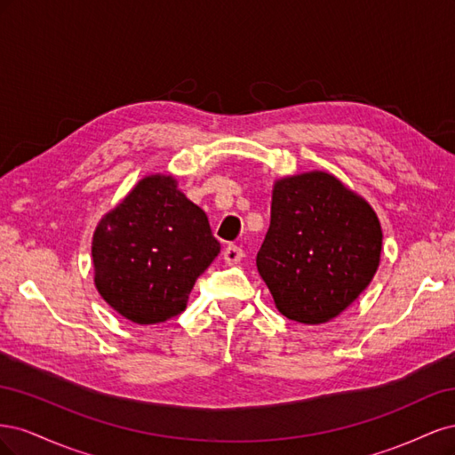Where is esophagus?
Listing matches in <instances>:
<instances>
[{
	"mask_svg": "<svg viewBox=\"0 0 455 455\" xmlns=\"http://www.w3.org/2000/svg\"><path fill=\"white\" fill-rule=\"evenodd\" d=\"M243 256H244V252H243L241 246H237V244H229L228 249L224 251V259H226V264H229V266L239 264Z\"/></svg>",
	"mask_w": 455,
	"mask_h": 455,
	"instance_id": "obj_1",
	"label": "esophagus"
}]
</instances>
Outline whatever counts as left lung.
<instances>
[{"instance_id":"obj_1","label":"left lung","mask_w":455,"mask_h":455,"mask_svg":"<svg viewBox=\"0 0 455 455\" xmlns=\"http://www.w3.org/2000/svg\"><path fill=\"white\" fill-rule=\"evenodd\" d=\"M381 241L379 218L364 197L334 174L301 172L273 184L256 266L286 319L324 324L374 279Z\"/></svg>"}]
</instances>
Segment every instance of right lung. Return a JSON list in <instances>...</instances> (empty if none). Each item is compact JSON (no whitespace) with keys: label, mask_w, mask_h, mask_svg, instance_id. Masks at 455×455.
Masks as SVG:
<instances>
[{"label":"right lung","mask_w":455,"mask_h":455,"mask_svg":"<svg viewBox=\"0 0 455 455\" xmlns=\"http://www.w3.org/2000/svg\"><path fill=\"white\" fill-rule=\"evenodd\" d=\"M220 254L209 218L171 174H149L106 212L92 235L94 286L134 324L182 313L199 275Z\"/></svg>","instance_id":"obj_1"}]
</instances>
